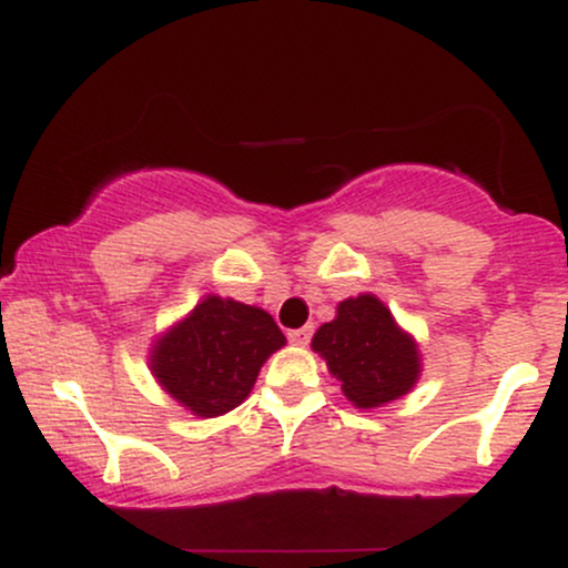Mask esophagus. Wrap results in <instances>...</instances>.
Segmentation results:
<instances>
[{"label": "esophagus", "mask_w": 568, "mask_h": 568, "mask_svg": "<svg viewBox=\"0 0 568 568\" xmlns=\"http://www.w3.org/2000/svg\"><path fill=\"white\" fill-rule=\"evenodd\" d=\"M288 338H291V344H298V347H304V344H310V338H312V325L288 331Z\"/></svg>", "instance_id": "obj_1"}]
</instances>
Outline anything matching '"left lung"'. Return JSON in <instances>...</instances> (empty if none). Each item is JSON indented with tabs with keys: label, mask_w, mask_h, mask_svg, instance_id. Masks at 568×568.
Listing matches in <instances>:
<instances>
[{
	"label": "left lung",
	"mask_w": 568,
	"mask_h": 568,
	"mask_svg": "<svg viewBox=\"0 0 568 568\" xmlns=\"http://www.w3.org/2000/svg\"><path fill=\"white\" fill-rule=\"evenodd\" d=\"M312 349L342 382L344 397L363 410L408 395L422 376L419 344L374 293L338 302L334 321L312 336Z\"/></svg>",
	"instance_id": "1"
}]
</instances>
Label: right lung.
<instances>
[{"label": "right lung", "mask_w": 568, "mask_h": 568, "mask_svg": "<svg viewBox=\"0 0 568 568\" xmlns=\"http://www.w3.org/2000/svg\"><path fill=\"white\" fill-rule=\"evenodd\" d=\"M283 331L258 306L207 293L152 342L149 371L158 384L200 419L230 414L251 395Z\"/></svg>", "instance_id": "right-lung-1"}]
</instances>
